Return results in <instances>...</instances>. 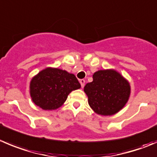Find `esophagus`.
Returning <instances> with one entry per match:
<instances>
[{
	"mask_svg": "<svg viewBox=\"0 0 157 157\" xmlns=\"http://www.w3.org/2000/svg\"><path fill=\"white\" fill-rule=\"evenodd\" d=\"M80 85H81V87L83 88L85 85V80L81 79V80H80Z\"/></svg>",
	"mask_w": 157,
	"mask_h": 157,
	"instance_id": "obj_1",
	"label": "esophagus"
}]
</instances>
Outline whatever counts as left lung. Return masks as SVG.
Masks as SVG:
<instances>
[{"instance_id":"1","label":"left lung","mask_w":157,"mask_h":157,"mask_svg":"<svg viewBox=\"0 0 157 157\" xmlns=\"http://www.w3.org/2000/svg\"><path fill=\"white\" fill-rule=\"evenodd\" d=\"M88 103L97 114L111 116L123 109L130 95L129 82L115 70H101L85 85Z\"/></svg>"}]
</instances>
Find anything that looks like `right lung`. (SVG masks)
<instances>
[{"label":"right lung","mask_w":157,"mask_h":157,"mask_svg":"<svg viewBox=\"0 0 157 157\" xmlns=\"http://www.w3.org/2000/svg\"><path fill=\"white\" fill-rule=\"evenodd\" d=\"M80 88L74 74L58 68L48 67L31 79L30 94L36 106L44 110H53L63 104L71 91Z\"/></svg>","instance_id":"1"}]
</instances>
